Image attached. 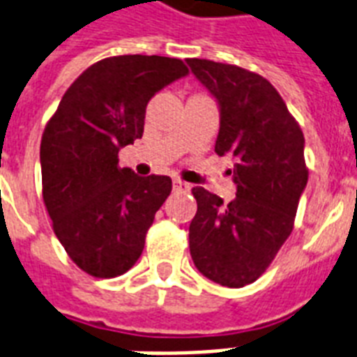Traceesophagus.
Wrapping results in <instances>:
<instances>
[{"instance_id":"obj_1","label":"esophagus","mask_w":357,"mask_h":357,"mask_svg":"<svg viewBox=\"0 0 357 357\" xmlns=\"http://www.w3.org/2000/svg\"><path fill=\"white\" fill-rule=\"evenodd\" d=\"M172 188L176 190V192H187L188 188V183H185V181H181V179H172Z\"/></svg>"}]
</instances>
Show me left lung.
Here are the masks:
<instances>
[{"mask_svg": "<svg viewBox=\"0 0 357 357\" xmlns=\"http://www.w3.org/2000/svg\"><path fill=\"white\" fill-rule=\"evenodd\" d=\"M187 63L218 104L214 152L236 161L229 170L236 185L233 202L192 188L198 211L188 227L190 257L207 279L242 288L268 269L294 229L308 183L304 135L264 77L213 60Z\"/></svg>", "mask_w": 357, "mask_h": 357, "instance_id": "1", "label": "left lung"}]
</instances>
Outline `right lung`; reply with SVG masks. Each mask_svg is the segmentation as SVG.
I'll return each instance as SVG.
<instances>
[{"instance_id": "add662e5", "label": "right lung", "mask_w": 357, "mask_h": 357, "mask_svg": "<svg viewBox=\"0 0 357 357\" xmlns=\"http://www.w3.org/2000/svg\"><path fill=\"white\" fill-rule=\"evenodd\" d=\"M188 75L181 60L104 58L75 80L40 144L43 202L60 244L98 279L126 273L172 190L169 176L119 169V150L143 135L146 104Z\"/></svg>"}]
</instances>
